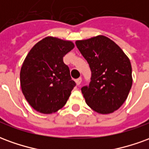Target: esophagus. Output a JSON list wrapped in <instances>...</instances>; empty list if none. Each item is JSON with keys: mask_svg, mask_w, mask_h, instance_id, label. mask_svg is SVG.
Masks as SVG:
<instances>
[{"mask_svg": "<svg viewBox=\"0 0 149 149\" xmlns=\"http://www.w3.org/2000/svg\"><path fill=\"white\" fill-rule=\"evenodd\" d=\"M81 81H82V79H81V77H80L76 80V83H77V85H80L81 83Z\"/></svg>", "mask_w": 149, "mask_h": 149, "instance_id": "esophagus-1", "label": "esophagus"}]
</instances>
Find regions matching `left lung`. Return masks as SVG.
Segmentation results:
<instances>
[{
	"label": "left lung",
	"mask_w": 149,
	"mask_h": 149,
	"mask_svg": "<svg viewBox=\"0 0 149 149\" xmlns=\"http://www.w3.org/2000/svg\"><path fill=\"white\" fill-rule=\"evenodd\" d=\"M76 45L92 72L89 85L81 88L86 104L100 114L117 110L132 84L128 57L113 40L102 35L77 40Z\"/></svg>",
	"instance_id": "1"
}]
</instances>
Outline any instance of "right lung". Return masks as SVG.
Returning <instances> with one entry per match:
<instances>
[{"label": "right lung", "mask_w": 149, "mask_h": 149, "mask_svg": "<svg viewBox=\"0 0 149 149\" xmlns=\"http://www.w3.org/2000/svg\"><path fill=\"white\" fill-rule=\"evenodd\" d=\"M74 48L70 40L47 37L31 49L22 64V93L37 112L51 114L64 107L76 83L63 57Z\"/></svg>", "instance_id": "right-lung-1"}]
</instances>
